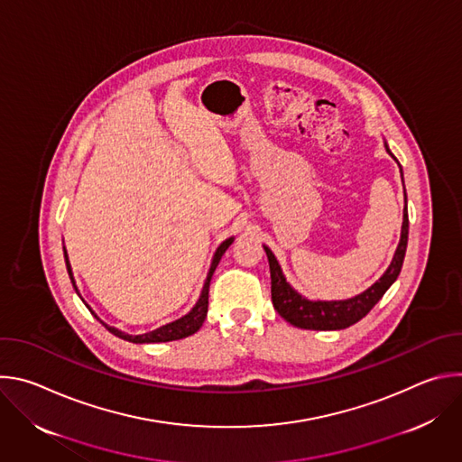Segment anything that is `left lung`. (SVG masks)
Instances as JSON below:
<instances>
[{"label": "left lung", "instance_id": "left-lung-1", "mask_svg": "<svg viewBox=\"0 0 462 462\" xmlns=\"http://www.w3.org/2000/svg\"><path fill=\"white\" fill-rule=\"evenodd\" d=\"M385 150L393 157V153L389 152L387 146H385ZM401 173H402V168H401ZM404 195H406V189H404ZM408 232H410V219H408V207H406L401 243H399L397 252H394V257L391 261L389 269L373 287H369L360 296H355L346 301H309V300L301 298L287 283L274 254L271 252V248L265 246L269 265H271V285H273L271 294H273L274 309L291 325L300 327V328H310V331H337V328H346V327L356 323L380 301V298L393 285V282L399 278V274L402 271L404 255H406V246H408Z\"/></svg>", "mask_w": 462, "mask_h": 462}]
</instances>
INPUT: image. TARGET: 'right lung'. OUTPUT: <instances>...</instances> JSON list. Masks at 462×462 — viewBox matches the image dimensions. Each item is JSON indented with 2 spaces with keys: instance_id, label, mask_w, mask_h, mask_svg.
I'll use <instances>...</instances> for the list:
<instances>
[{
  "instance_id": "1",
  "label": "right lung",
  "mask_w": 462,
  "mask_h": 462,
  "mask_svg": "<svg viewBox=\"0 0 462 462\" xmlns=\"http://www.w3.org/2000/svg\"><path fill=\"white\" fill-rule=\"evenodd\" d=\"M232 241H234V239L230 237V239H226V241H223V243L219 245V248H217V252H216V255H214L212 267H210V273H208V276H207V282H205V287H203V292H201L199 301H197L195 307H193L186 316H182L180 319L171 321V323H168V325H162V327L155 328V331L146 333V335H139V337H129V335L118 331V328H115V327L106 325L104 321H102V325L107 328L109 333H113L115 337H118V338H122V340H127V342H134V344L171 342V340H180V338H186V337L197 333V331H199V328H201V325L205 323V318H207V312H208V291H210L212 276H214V273H216V267L219 265L221 255L226 252V248L232 245ZM63 255H65V265H68V273H69L71 283H73V287H75V291H77V285H75V280H73V273H71V265H69V259H68V252H65V248H63ZM77 292H79V291H77ZM88 309H89V307H88ZM89 310H91V309H89ZM91 314H95V312L91 310ZM95 318H97V314H95Z\"/></svg>"
}]
</instances>
